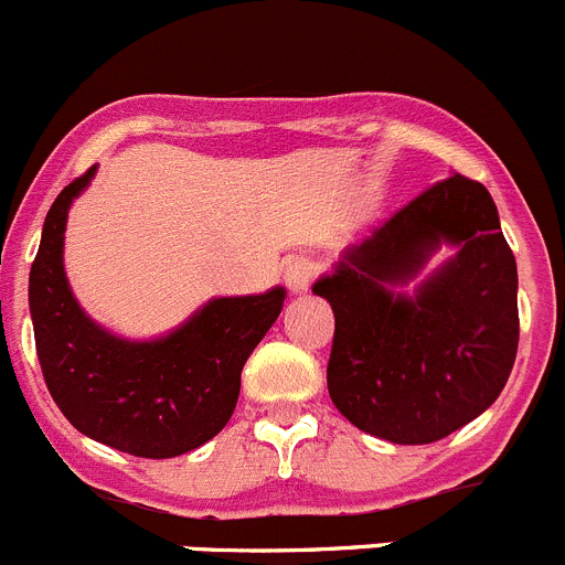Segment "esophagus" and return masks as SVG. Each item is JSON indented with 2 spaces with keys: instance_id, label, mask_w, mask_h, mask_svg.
I'll return each instance as SVG.
<instances>
[{
  "instance_id": "esophagus-1",
  "label": "esophagus",
  "mask_w": 565,
  "mask_h": 565,
  "mask_svg": "<svg viewBox=\"0 0 565 565\" xmlns=\"http://www.w3.org/2000/svg\"><path fill=\"white\" fill-rule=\"evenodd\" d=\"M312 278H315V265L309 262V258H295V262H289L287 265V270H284V284H287L292 295L307 292Z\"/></svg>"
}]
</instances>
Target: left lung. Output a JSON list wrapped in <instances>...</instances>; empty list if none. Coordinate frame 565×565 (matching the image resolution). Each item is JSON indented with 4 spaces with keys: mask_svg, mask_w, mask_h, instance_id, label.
Returning a JSON list of instances; mask_svg holds the SVG:
<instances>
[{
    "mask_svg": "<svg viewBox=\"0 0 565 565\" xmlns=\"http://www.w3.org/2000/svg\"><path fill=\"white\" fill-rule=\"evenodd\" d=\"M440 246L456 253L435 271ZM334 312L329 395L356 429L424 446L497 402L519 351V270L488 189H426L312 287Z\"/></svg>",
    "mask_w": 565,
    "mask_h": 565,
    "instance_id": "1",
    "label": "left lung"
}]
</instances>
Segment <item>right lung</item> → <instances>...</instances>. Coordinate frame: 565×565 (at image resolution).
<instances>
[{"label":"right lung","mask_w":565,"mask_h":565,"mask_svg":"<svg viewBox=\"0 0 565 565\" xmlns=\"http://www.w3.org/2000/svg\"><path fill=\"white\" fill-rule=\"evenodd\" d=\"M97 163L52 203L30 267V318L44 382L66 420L134 457L186 455L223 431L253 348L281 315L287 289L211 298L178 329L128 340L86 315L68 287L63 234L68 209Z\"/></svg>","instance_id":"obj_1"}]
</instances>
